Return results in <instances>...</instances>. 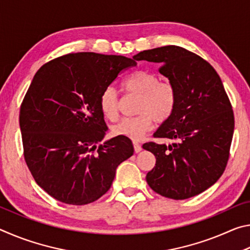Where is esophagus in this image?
I'll use <instances>...</instances> for the list:
<instances>
[{
    "mask_svg": "<svg viewBox=\"0 0 250 250\" xmlns=\"http://www.w3.org/2000/svg\"><path fill=\"white\" fill-rule=\"evenodd\" d=\"M133 147H134V152L135 153H139V152H140L141 150H142V146H141V145L139 142H137V141H133Z\"/></svg>",
    "mask_w": 250,
    "mask_h": 250,
    "instance_id": "esophagus-1",
    "label": "esophagus"
}]
</instances>
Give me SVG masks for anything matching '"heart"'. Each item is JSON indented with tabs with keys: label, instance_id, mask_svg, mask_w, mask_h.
I'll list each match as a JSON object with an SVG mask.
<instances>
[{
	"label": "heart",
	"instance_id": "1",
	"mask_svg": "<svg viewBox=\"0 0 250 250\" xmlns=\"http://www.w3.org/2000/svg\"><path fill=\"white\" fill-rule=\"evenodd\" d=\"M122 88L130 94L140 96L135 117L124 118L113 126V133L138 140L153 125L163 124L173 116L177 104V90L171 82H160V76L149 70H135L122 83ZM99 105L103 115L110 121L119 115V99L112 87L103 90Z\"/></svg>",
	"mask_w": 250,
	"mask_h": 250
}]
</instances>
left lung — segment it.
Returning a JSON list of instances; mask_svg holds the SVG:
<instances>
[{
  "instance_id": "8db88e82",
  "label": "left lung",
  "mask_w": 250,
  "mask_h": 250,
  "mask_svg": "<svg viewBox=\"0 0 250 250\" xmlns=\"http://www.w3.org/2000/svg\"><path fill=\"white\" fill-rule=\"evenodd\" d=\"M133 58L158 62L177 90L174 113L153 134L172 143L143 145L156 159L147 184L173 200L198 195L216 183L229 158L235 121L222 80L209 62L180 46L143 50Z\"/></svg>"
}]
</instances>
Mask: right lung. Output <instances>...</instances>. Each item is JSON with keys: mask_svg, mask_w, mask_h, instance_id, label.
<instances>
[{"mask_svg": "<svg viewBox=\"0 0 250 250\" xmlns=\"http://www.w3.org/2000/svg\"><path fill=\"white\" fill-rule=\"evenodd\" d=\"M133 59L96 53L67 54L34 76L20 111L24 158L34 180L55 200L86 205L108 192L116 170L133 154L128 138L97 146L108 126L104 89Z\"/></svg>", "mask_w": 250, "mask_h": 250, "instance_id": "right-lung-1", "label": "right lung"}]
</instances>
